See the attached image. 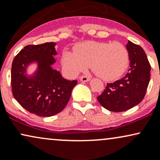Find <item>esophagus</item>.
Masks as SVG:
<instances>
[{"label": "esophagus", "mask_w": 160, "mask_h": 160, "mask_svg": "<svg viewBox=\"0 0 160 160\" xmlns=\"http://www.w3.org/2000/svg\"><path fill=\"white\" fill-rule=\"evenodd\" d=\"M80 80L81 82H88L90 80V78L84 76V77H81V78H80Z\"/></svg>", "instance_id": "obj_1"}]
</instances>
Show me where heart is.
I'll use <instances>...</instances> for the list:
<instances>
[{
	"mask_svg": "<svg viewBox=\"0 0 160 160\" xmlns=\"http://www.w3.org/2000/svg\"><path fill=\"white\" fill-rule=\"evenodd\" d=\"M62 62L71 77L86 71L90 64L99 78L111 81L124 74L129 63V56L126 47L119 42L89 41L79 45L76 52L64 51Z\"/></svg>",
	"mask_w": 160,
	"mask_h": 160,
	"instance_id": "b5f03b06",
	"label": "heart"
}]
</instances>
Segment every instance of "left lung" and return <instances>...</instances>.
I'll return each instance as SVG.
<instances>
[{
	"mask_svg": "<svg viewBox=\"0 0 160 160\" xmlns=\"http://www.w3.org/2000/svg\"><path fill=\"white\" fill-rule=\"evenodd\" d=\"M129 56V68L124 78L108 83L98 96L102 107L113 112L126 111L144 98L150 79V65L144 50L128 40L126 46Z\"/></svg>",
	"mask_w": 160,
	"mask_h": 160,
	"instance_id": "8db88e82",
	"label": "left lung"
}]
</instances>
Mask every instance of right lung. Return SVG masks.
I'll list each match as a JSON object with an SVG mask.
<instances>
[{
    "mask_svg": "<svg viewBox=\"0 0 160 160\" xmlns=\"http://www.w3.org/2000/svg\"><path fill=\"white\" fill-rule=\"evenodd\" d=\"M56 43L28 45L14 58L11 68V85L14 98L30 113L52 117L67 105L77 80H66L52 67L56 63ZM36 69L27 72L31 66Z\"/></svg>",
    "mask_w": 160,
    "mask_h": 160,
    "instance_id": "right-lung-1",
    "label": "right lung"
}]
</instances>
